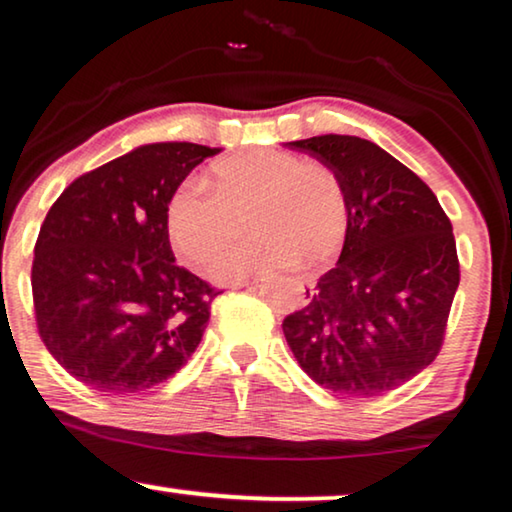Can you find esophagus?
Instances as JSON below:
<instances>
[{
	"label": "esophagus",
	"mask_w": 512,
	"mask_h": 512,
	"mask_svg": "<svg viewBox=\"0 0 512 512\" xmlns=\"http://www.w3.org/2000/svg\"><path fill=\"white\" fill-rule=\"evenodd\" d=\"M250 285H255V283H239L236 287H250Z\"/></svg>",
	"instance_id": "34e87169"
}]
</instances>
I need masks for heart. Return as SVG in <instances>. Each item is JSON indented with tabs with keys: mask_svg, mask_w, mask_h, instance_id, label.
<instances>
[{
	"mask_svg": "<svg viewBox=\"0 0 512 512\" xmlns=\"http://www.w3.org/2000/svg\"><path fill=\"white\" fill-rule=\"evenodd\" d=\"M253 236L215 262L220 278L290 266L315 269L348 234V190L327 162L290 150H250L215 162L211 185L187 178L167 204V234L178 255L206 264L243 229Z\"/></svg>",
	"mask_w": 512,
	"mask_h": 512,
	"instance_id": "heart-1",
	"label": "heart"
}]
</instances>
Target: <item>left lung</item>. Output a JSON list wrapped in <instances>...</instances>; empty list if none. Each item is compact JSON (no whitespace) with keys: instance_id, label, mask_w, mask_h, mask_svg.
<instances>
[{"instance_id":"8db88e82","label":"left lung","mask_w":512,"mask_h":512,"mask_svg":"<svg viewBox=\"0 0 512 512\" xmlns=\"http://www.w3.org/2000/svg\"><path fill=\"white\" fill-rule=\"evenodd\" d=\"M290 146L341 174L350 220L336 266L306 290L283 334L325 390L380 397L441 352L459 285L450 218L429 185L376 143L325 134Z\"/></svg>"}]
</instances>
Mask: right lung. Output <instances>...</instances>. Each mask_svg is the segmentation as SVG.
I'll list each match as a JSON object with an SVG mask.
<instances>
[{
    "mask_svg": "<svg viewBox=\"0 0 512 512\" xmlns=\"http://www.w3.org/2000/svg\"><path fill=\"white\" fill-rule=\"evenodd\" d=\"M220 148L148 143L78 176L43 220L32 262L34 320L69 376L136 394L181 371L222 290L176 264L167 204Z\"/></svg>",
    "mask_w": 512,
    "mask_h": 512,
    "instance_id": "obj_1",
    "label": "right lung"
}]
</instances>
